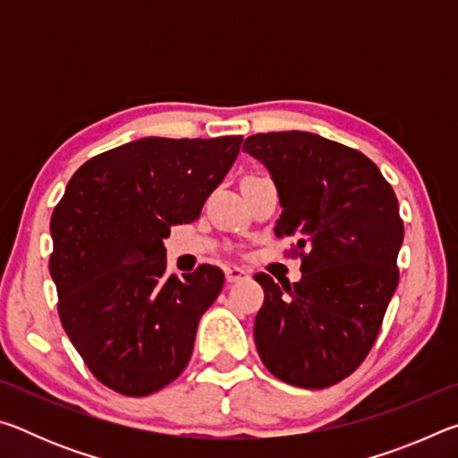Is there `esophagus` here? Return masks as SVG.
Listing matches in <instances>:
<instances>
[{
    "label": "esophagus",
    "mask_w": 458,
    "mask_h": 458,
    "mask_svg": "<svg viewBox=\"0 0 458 458\" xmlns=\"http://www.w3.org/2000/svg\"><path fill=\"white\" fill-rule=\"evenodd\" d=\"M224 273H226L228 283H238V281H242V278H248L246 270L240 268V267H228L226 270H224Z\"/></svg>",
    "instance_id": "obj_1"
}]
</instances>
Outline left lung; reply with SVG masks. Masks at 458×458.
Instances as JSON below:
<instances>
[{"mask_svg": "<svg viewBox=\"0 0 458 458\" xmlns=\"http://www.w3.org/2000/svg\"><path fill=\"white\" fill-rule=\"evenodd\" d=\"M242 151L273 177L283 208L275 234L297 236L303 273L293 284L254 275L265 289L259 355L286 384L333 386L366 360L398 286L396 193L366 155L307 131L250 135Z\"/></svg>", "mask_w": 458, "mask_h": 458, "instance_id": "8db88e82", "label": "left lung"}]
</instances>
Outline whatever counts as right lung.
<instances>
[{
	"instance_id": "obj_1",
	"label": "right lung",
	"mask_w": 458,
	"mask_h": 458,
	"mask_svg": "<svg viewBox=\"0 0 458 458\" xmlns=\"http://www.w3.org/2000/svg\"><path fill=\"white\" fill-rule=\"evenodd\" d=\"M242 137H145L79 167L50 220V275L66 335L100 384L147 396L188 366L218 267L167 276L164 238L199 218Z\"/></svg>"
}]
</instances>
